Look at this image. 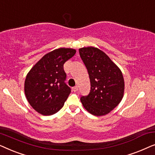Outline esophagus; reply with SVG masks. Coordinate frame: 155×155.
<instances>
[{
  "label": "esophagus",
  "instance_id": "1",
  "mask_svg": "<svg viewBox=\"0 0 155 155\" xmlns=\"http://www.w3.org/2000/svg\"><path fill=\"white\" fill-rule=\"evenodd\" d=\"M73 92H77V91L78 90V87L75 86L74 87H73Z\"/></svg>",
  "mask_w": 155,
  "mask_h": 155
}]
</instances>
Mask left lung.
<instances>
[{"label": "left lung", "mask_w": 155, "mask_h": 155, "mask_svg": "<svg viewBox=\"0 0 155 155\" xmlns=\"http://www.w3.org/2000/svg\"><path fill=\"white\" fill-rule=\"evenodd\" d=\"M80 56L87 69L91 90L80 101L92 115L109 114L122 100L124 80L119 68L99 48L90 46L79 49Z\"/></svg>", "instance_id": "left-lung-1"}]
</instances>
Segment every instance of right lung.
Returning <instances> with one entry per match:
<instances>
[{
	"instance_id": "right-lung-1",
	"label": "right lung",
	"mask_w": 155,
	"mask_h": 155,
	"mask_svg": "<svg viewBox=\"0 0 155 155\" xmlns=\"http://www.w3.org/2000/svg\"><path fill=\"white\" fill-rule=\"evenodd\" d=\"M75 53L73 48H57L44 55L27 73L25 96L38 113L50 116L63 107L71 92L65 82L66 73L63 65Z\"/></svg>"
}]
</instances>
